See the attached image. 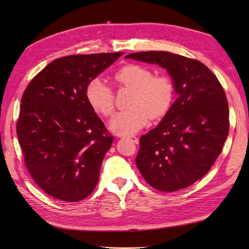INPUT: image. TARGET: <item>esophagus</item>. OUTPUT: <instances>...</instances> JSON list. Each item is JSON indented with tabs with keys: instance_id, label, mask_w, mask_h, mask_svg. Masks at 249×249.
<instances>
[{
	"instance_id": "1",
	"label": "esophagus",
	"mask_w": 249,
	"mask_h": 249,
	"mask_svg": "<svg viewBox=\"0 0 249 249\" xmlns=\"http://www.w3.org/2000/svg\"><path fill=\"white\" fill-rule=\"evenodd\" d=\"M127 139L129 140V141H131V142H133L134 143H139V139H137L136 136H134V135H131V136H127Z\"/></svg>"
}]
</instances>
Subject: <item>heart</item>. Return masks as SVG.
Masks as SVG:
<instances>
[{"mask_svg": "<svg viewBox=\"0 0 249 249\" xmlns=\"http://www.w3.org/2000/svg\"><path fill=\"white\" fill-rule=\"evenodd\" d=\"M115 81L121 88L132 90L129 107L117 113L109 128L118 134H131L148 125L150 117L159 119L166 114L172 104L174 86L166 75H155L151 69L130 63L115 73ZM88 104L97 114L109 117L115 110V94L109 86L95 78L87 86Z\"/></svg>", "mask_w": 249, "mask_h": 249, "instance_id": "heart-1", "label": "heart"}]
</instances>
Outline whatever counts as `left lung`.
<instances>
[{"label":"left lung","mask_w":249,"mask_h":249,"mask_svg":"<svg viewBox=\"0 0 249 249\" xmlns=\"http://www.w3.org/2000/svg\"><path fill=\"white\" fill-rule=\"evenodd\" d=\"M126 58L166 69L178 98L161 123L142 135L135 163L151 187L161 192L188 188L209 171L229 133L225 90L205 64L167 51Z\"/></svg>","instance_id":"left-lung-1"}]
</instances>
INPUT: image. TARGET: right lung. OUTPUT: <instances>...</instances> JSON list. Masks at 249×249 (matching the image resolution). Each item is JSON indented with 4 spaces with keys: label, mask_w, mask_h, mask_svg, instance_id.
I'll return each mask as SVG.
<instances>
[{
    "label": "right lung",
    "mask_w": 249,
    "mask_h": 249,
    "mask_svg": "<svg viewBox=\"0 0 249 249\" xmlns=\"http://www.w3.org/2000/svg\"><path fill=\"white\" fill-rule=\"evenodd\" d=\"M121 55L123 52L57 58L24 90L17 137L27 171L47 195L77 202L95 189L114 137L88 104L86 89Z\"/></svg>",
    "instance_id": "right-lung-1"
}]
</instances>
